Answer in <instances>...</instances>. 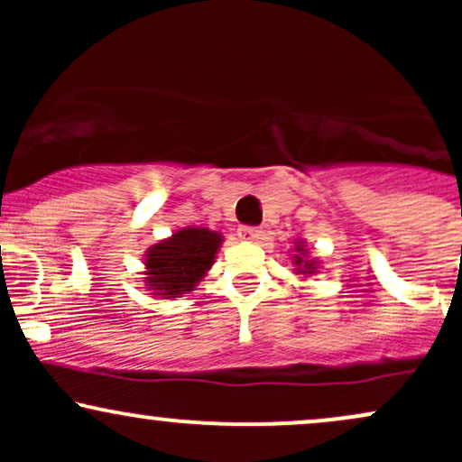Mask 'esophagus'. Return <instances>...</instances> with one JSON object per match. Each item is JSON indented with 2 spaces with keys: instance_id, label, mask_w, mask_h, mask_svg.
<instances>
[{
  "instance_id": "esophagus-1",
  "label": "esophagus",
  "mask_w": 462,
  "mask_h": 462,
  "mask_svg": "<svg viewBox=\"0 0 462 462\" xmlns=\"http://www.w3.org/2000/svg\"><path fill=\"white\" fill-rule=\"evenodd\" d=\"M236 235L241 241H258V238L263 236V230L261 227H254V226H241L238 227Z\"/></svg>"
}]
</instances>
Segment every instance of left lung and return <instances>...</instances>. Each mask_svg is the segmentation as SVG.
Returning <instances> with one entry per match:
<instances>
[{
  "instance_id": "1",
  "label": "left lung",
  "mask_w": 462,
  "mask_h": 462,
  "mask_svg": "<svg viewBox=\"0 0 462 462\" xmlns=\"http://www.w3.org/2000/svg\"><path fill=\"white\" fill-rule=\"evenodd\" d=\"M293 272L301 275V278H309V275H315L317 269H319V263L315 258H309V249L301 241L295 243V254H293Z\"/></svg>"
}]
</instances>
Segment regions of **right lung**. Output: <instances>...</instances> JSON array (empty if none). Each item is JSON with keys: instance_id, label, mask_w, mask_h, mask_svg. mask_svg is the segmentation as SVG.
Returning <instances> with one entry per match:
<instances>
[{"instance_id": "add662e5", "label": "right lung", "mask_w": 462, "mask_h": 462, "mask_svg": "<svg viewBox=\"0 0 462 462\" xmlns=\"http://www.w3.org/2000/svg\"><path fill=\"white\" fill-rule=\"evenodd\" d=\"M224 236L208 227H182L145 252V289L161 300L182 298L213 267Z\"/></svg>"}]
</instances>
